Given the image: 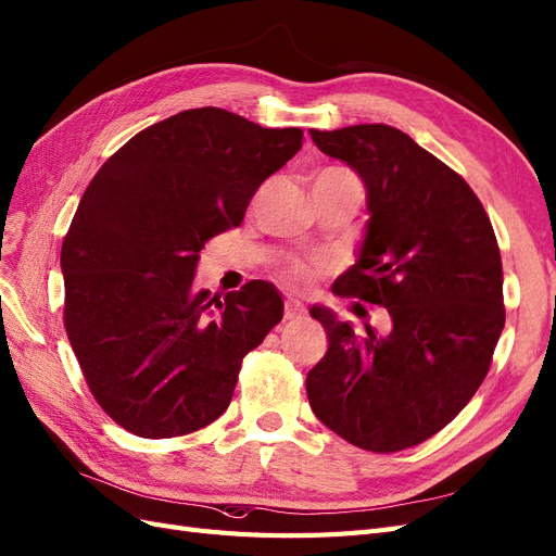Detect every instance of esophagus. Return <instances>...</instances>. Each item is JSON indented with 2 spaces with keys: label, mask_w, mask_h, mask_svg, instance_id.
I'll return each instance as SVG.
<instances>
[{
  "label": "esophagus",
  "mask_w": 556,
  "mask_h": 556,
  "mask_svg": "<svg viewBox=\"0 0 556 556\" xmlns=\"http://www.w3.org/2000/svg\"><path fill=\"white\" fill-rule=\"evenodd\" d=\"M285 319L288 323H296V319H306V308L299 304V301H288L285 304Z\"/></svg>",
  "instance_id": "esophagus-1"
}]
</instances>
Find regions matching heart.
Wrapping results in <instances>:
<instances>
[{
  "mask_svg": "<svg viewBox=\"0 0 556 556\" xmlns=\"http://www.w3.org/2000/svg\"><path fill=\"white\" fill-rule=\"evenodd\" d=\"M327 174H350V172H345V169H327L325 174H319V176H327ZM313 276H315L313 266L306 264V262H290L288 266L282 268V278L288 280L290 285H294V288H308Z\"/></svg>",
  "mask_w": 556,
  "mask_h": 556,
  "instance_id": "heart-1",
  "label": "heart"
}]
</instances>
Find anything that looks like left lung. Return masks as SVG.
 Listing matches in <instances>:
<instances>
[{
  "label": "left lung",
  "instance_id": "1",
  "mask_svg": "<svg viewBox=\"0 0 556 556\" xmlns=\"http://www.w3.org/2000/svg\"><path fill=\"white\" fill-rule=\"evenodd\" d=\"M311 137L362 176L371 213L359 260L333 294L380 306L392 323L384 333L355 331L311 311L329 336L306 378L311 408L362 450H406L450 425L490 371L506 325L498 243L470 185L401 129Z\"/></svg>",
  "mask_w": 556,
  "mask_h": 556
}]
</instances>
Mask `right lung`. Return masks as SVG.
I'll list each match as a JSON object with an SVG mask.
<instances>
[{"label":"right lung","instance_id":"right-lung-1","mask_svg":"<svg viewBox=\"0 0 556 556\" xmlns=\"http://www.w3.org/2000/svg\"><path fill=\"white\" fill-rule=\"evenodd\" d=\"M301 139L299 127L190 109L131 137L90 180L62 243L64 329L115 425L174 439L227 410L243 357L282 319V299L264 280L225 301L197 292L199 252L243 223Z\"/></svg>","mask_w":556,"mask_h":556}]
</instances>
